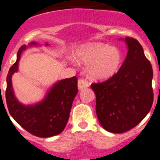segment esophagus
Wrapping results in <instances>:
<instances>
[{
	"label": "esophagus",
	"mask_w": 160,
	"mask_h": 160,
	"mask_svg": "<svg viewBox=\"0 0 160 160\" xmlns=\"http://www.w3.org/2000/svg\"><path fill=\"white\" fill-rule=\"evenodd\" d=\"M89 86L88 81H86L85 80L83 79H80V80H78V88L79 90H81L83 88H88Z\"/></svg>",
	"instance_id": "34e87169"
}]
</instances>
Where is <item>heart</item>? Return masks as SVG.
<instances>
[{"instance_id": "obj_1", "label": "heart", "mask_w": 160, "mask_h": 160, "mask_svg": "<svg viewBox=\"0 0 160 160\" xmlns=\"http://www.w3.org/2000/svg\"><path fill=\"white\" fill-rule=\"evenodd\" d=\"M79 63L88 65V76L91 80H108L118 72L123 63V54L116 47L103 43L83 46L77 52Z\"/></svg>"}]
</instances>
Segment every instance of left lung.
Masks as SVG:
<instances>
[{
    "mask_svg": "<svg viewBox=\"0 0 160 160\" xmlns=\"http://www.w3.org/2000/svg\"><path fill=\"white\" fill-rule=\"evenodd\" d=\"M124 41L128 52L118 72L106 81L91 84L96 94L98 119L105 130L112 133H123L135 128L153 103L152 64L137 40L125 37Z\"/></svg>",
    "mask_w": 160,
    "mask_h": 160,
    "instance_id": "obj_1",
    "label": "left lung"
}]
</instances>
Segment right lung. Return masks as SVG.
Returning a JSON list of instances; mask_svg holds the SVG:
<instances>
[{
    "label": "right lung",
    "instance_id": "right-lung-1",
    "mask_svg": "<svg viewBox=\"0 0 160 160\" xmlns=\"http://www.w3.org/2000/svg\"><path fill=\"white\" fill-rule=\"evenodd\" d=\"M37 44L31 42L29 46ZM26 48V45H23L18 50L17 61L10 68L7 76L5 98L8 112L23 128L34 136L42 138L57 136L64 131L69 118L73 100L78 92L77 78L73 77L56 83L40 103L22 104L14 95L12 76L18 70L21 54Z\"/></svg>",
    "mask_w": 160,
    "mask_h": 160
}]
</instances>
